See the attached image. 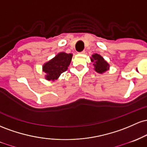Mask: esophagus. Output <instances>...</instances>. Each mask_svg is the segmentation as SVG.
Instances as JSON below:
<instances>
[{
  "mask_svg": "<svg viewBox=\"0 0 147 147\" xmlns=\"http://www.w3.org/2000/svg\"><path fill=\"white\" fill-rule=\"evenodd\" d=\"M80 53V54H85V51H82V52H80V53Z\"/></svg>",
  "mask_w": 147,
  "mask_h": 147,
  "instance_id": "obj_1",
  "label": "esophagus"
}]
</instances>
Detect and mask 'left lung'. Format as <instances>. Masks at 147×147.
Segmentation results:
<instances>
[{
    "mask_svg": "<svg viewBox=\"0 0 147 147\" xmlns=\"http://www.w3.org/2000/svg\"><path fill=\"white\" fill-rule=\"evenodd\" d=\"M91 61L93 62L94 67V69L98 74H104L110 69V65L104 60L103 57L99 54L94 53L92 55Z\"/></svg>",
    "mask_w": 147,
    "mask_h": 147,
    "instance_id": "obj_1",
    "label": "left lung"
}]
</instances>
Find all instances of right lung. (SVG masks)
Segmentation results:
<instances>
[{"mask_svg": "<svg viewBox=\"0 0 147 147\" xmlns=\"http://www.w3.org/2000/svg\"><path fill=\"white\" fill-rule=\"evenodd\" d=\"M73 54L60 52L53 58L44 63L42 66V71L46 74L45 79L55 81L57 80L63 72L67 70L70 65Z\"/></svg>", "mask_w": 147, "mask_h": 147, "instance_id": "add662e5", "label": "right lung"}]
</instances>
